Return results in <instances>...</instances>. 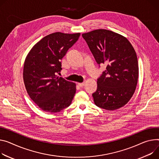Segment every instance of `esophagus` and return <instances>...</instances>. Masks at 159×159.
Wrapping results in <instances>:
<instances>
[{
    "label": "esophagus",
    "mask_w": 159,
    "mask_h": 159,
    "mask_svg": "<svg viewBox=\"0 0 159 159\" xmlns=\"http://www.w3.org/2000/svg\"><path fill=\"white\" fill-rule=\"evenodd\" d=\"M78 85L80 86V87H83V86L85 85V82H82V83H78Z\"/></svg>",
    "instance_id": "34e87169"
}]
</instances>
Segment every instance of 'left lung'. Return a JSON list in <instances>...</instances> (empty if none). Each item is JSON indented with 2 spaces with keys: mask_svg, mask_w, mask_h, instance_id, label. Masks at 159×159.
<instances>
[{
  "mask_svg": "<svg viewBox=\"0 0 159 159\" xmlns=\"http://www.w3.org/2000/svg\"><path fill=\"white\" fill-rule=\"evenodd\" d=\"M98 64L107 65L93 94L96 106L107 110L119 109L131 99L138 84L137 55L126 37L105 29L82 34Z\"/></svg>",
  "mask_w": 159,
  "mask_h": 159,
  "instance_id": "1",
  "label": "left lung"
}]
</instances>
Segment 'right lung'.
<instances>
[{"label":"right lung","mask_w":159,"mask_h":159,"mask_svg":"<svg viewBox=\"0 0 159 159\" xmlns=\"http://www.w3.org/2000/svg\"><path fill=\"white\" fill-rule=\"evenodd\" d=\"M80 33L49 34L33 46L23 66L26 90L43 111L59 112L71 103L76 84L57 76L62 70L61 60L80 37Z\"/></svg>","instance_id":"obj_1"}]
</instances>
